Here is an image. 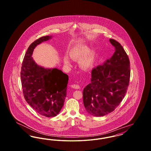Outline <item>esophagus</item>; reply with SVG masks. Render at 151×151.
<instances>
[{
    "label": "esophagus",
    "instance_id": "34e87169",
    "mask_svg": "<svg viewBox=\"0 0 151 151\" xmlns=\"http://www.w3.org/2000/svg\"><path fill=\"white\" fill-rule=\"evenodd\" d=\"M71 86L74 89H79L80 88V86L79 85H77V84H72Z\"/></svg>",
    "mask_w": 151,
    "mask_h": 151
}]
</instances>
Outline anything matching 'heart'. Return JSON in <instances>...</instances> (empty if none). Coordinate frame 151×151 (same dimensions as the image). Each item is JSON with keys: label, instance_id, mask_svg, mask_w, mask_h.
Instances as JSON below:
<instances>
[{"label": "heart", "instance_id": "b5f03b06", "mask_svg": "<svg viewBox=\"0 0 151 151\" xmlns=\"http://www.w3.org/2000/svg\"><path fill=\"white\" fill-rule=\"evenodd\" d=\"M97 51L96 49H92L91 46L89 45H82L74 47L71 49L69 52V56L74 60H79L80 67L84 69L88 70L93 65ZM63 63L66 66L70 67L71 63L67 57L63 58Z\"/></svg>", "mask_w": 151, "mask_h": 151}]
</instances>
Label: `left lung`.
<instances>
[{"label":"left lung","mask_w":151,"mask_h":151,"mask_svg":"<svg viewBox=\"0 0 151 151\" xmlns=\"http://www.w3.org/2000/svg\"><path fill=\"white\" fill-rule=\"evenodd\" d=\"M115 48L112 57L92 71L91 83L83 90V102L86 111L102 116L113 111L126 93L129 84V58L121 45L109 40Z\"/></svg>","instance_id":"left-lung-1"}]
</instances>
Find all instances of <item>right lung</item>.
<instances>
[{
  "mask_svg": "<svg viewBox=\"0 0 151 151\" xmlns=\"http://www.w3.org/2000/svg\"><path fill=\"white\" fill-rule=\"evenodd\" d=\"M44 36L28 47L21 71V81L24 98L37 113L46 117L59 114L67 96L68 76L57 68H44L37 65L32 58L33 52L40 43L51 39Z\"/></svg>",
  "mask_w": 151,
  "mask_h": 151,
  "instance_id": "add662e5",
  "label": "right lung"
}]
</instances>
